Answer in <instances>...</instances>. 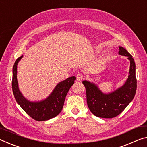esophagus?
Returning a JSON list of instances; mask_svg holds the SVG:
<instances>
[{
  "mask_svg": "<svg viewBox=\"0 0 147 147\" xmlns=\"http://www.w3.org/2000/svg\"><path fill=\"white\" fill-rule=\"evenodd\" d=\"M76 80H77V81H81L84 78L83 74H82V73L77 74H76Z\"/></svg>",
  "mask_w": 147,
  "mask_h": 147,
  "instance_id": "1",
  "label": "esophagus"
}]
</instances>
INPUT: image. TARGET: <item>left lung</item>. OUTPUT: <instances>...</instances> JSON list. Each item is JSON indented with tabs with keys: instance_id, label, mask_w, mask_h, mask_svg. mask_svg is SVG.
Listing matches in <instances>:
<instances>
[{
	"instance_id": "left-lung-1",
	"label": "left lung",
	"mask_w": 147,
	"mask_h": 147,
	"mask_svg": "<svg viewBox=\"0 0 147 147\" xmlns=\"http://www.w3.org/2000/svg\"><path fill=\"white\" fill-rule=\"evenodd\" d=\"M119 50L118 53L127 56L130 61L129 75L124 85L113 92L105 94L94 82L87 80L82 82L86 90L88 108L97 117L112 118L120 115L136 95L137 79L134 59L124 48L119 46Z\"/></svg>"
}]
</instances>
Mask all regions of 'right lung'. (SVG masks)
Masks as SVG:
<instances>
[{
  "label": "right lung",
  "mask_w": 147,
  "mask_h": 147,
  "mask_svg": "<svg viewBox=\"0 0 147 147\" xmlns=\"http://www.w3.org/2000/svg\"><path fill=\"white\" fill-rule=\"evenodd\" d=\"M23 55L18 57L13 67L12 90L15 99L27 115L37 121H45L54 118L61 113L65 97L74 83L75 76H71L57 84L50 95L40 101H31L21 93L17 79V67Z\"/></svg>",
  "instance_id": "1"
}]
</instances>
